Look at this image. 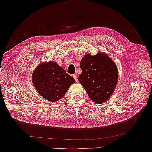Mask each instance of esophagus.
Instances as JSON below:
<instances>
[{
  "label": "esophagus",
  "mask_w": 152,
  "mask_h": 152,
  "mask_svg": "<svg viewBox=\"0 0 152 152\" xmlns=\"http://www.w3.org/2000/svg\"><path fill=\"white\" fill-rule=\"evenodd\" d=\"M73 77H74V78L76 82L78 81V76H77V75H73Z\"/></svg>",
  "instance_id": "esophagus-1"
}]
</instances>
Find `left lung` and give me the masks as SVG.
<instances>
[{
  "mask_svg": "<svg viewBox=\"0 0 152 152\" xmlns=\"http://www.w3.org/2000/svg\"><path fill=\"white\" fill-rule=\"evenodd\" d=\"M82 72L78 81L91 100L102 104L107 100L117 85L118 72L112 59L104 53L86 55L80 62Z\"/></svg>",
  "mask_w": 152,
  "mask_h": 152,
  "instance_id": "left-lung-1",
  "label": "left lung"
}]
</instances>
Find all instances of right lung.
<instances>
[{"mask_svg": "<svg viewBox=\"0 0 152 152\" xmlns=\"http://www.w3.org/2000/svg\"><path fill=\"white\" fill-rule=\"evenodd\" d=\"M32 79L38 93L50 102L61 99L75 82L72 77L52 61L39 64L33 72Z\"/></svg>", "mask_w": 152, "mask_h": 152, "instance_id": "add662e5", "label": "right lung"}]
</instances>
